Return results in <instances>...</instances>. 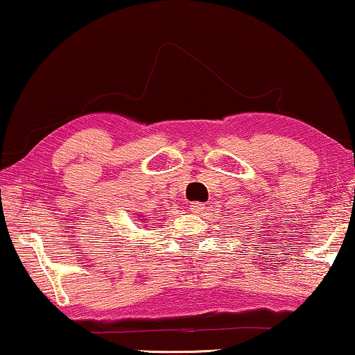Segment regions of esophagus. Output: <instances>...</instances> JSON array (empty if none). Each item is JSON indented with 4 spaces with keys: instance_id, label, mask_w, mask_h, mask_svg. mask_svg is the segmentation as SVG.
I'll list each match as a JSON object with an SVG mask.
<instances>
[{
    "instance_id": "1",
    "label": "esophagus",
    "mask_w": 355,
    "mask_h": 355,
    "mask_svg": "<svg viewBox=\"0 0 355 355\" xmlns=\"http://www.w3.org/2000/svg\"><path fill=\"white\" fill-rule=\"evenodd\" d=\"M205 209H206V205L201 203V201H193V203H190L191 213H201V211Z\"/></svg>"
}]
</instances>
